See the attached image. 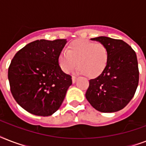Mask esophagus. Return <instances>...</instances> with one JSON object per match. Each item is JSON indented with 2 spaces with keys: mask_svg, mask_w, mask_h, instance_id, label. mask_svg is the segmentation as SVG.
Returning a JSON list of instances; mask_svg holds the SVG:
<instances>
[{
  "mask_svg": "<svg viewBox=\"0 0 146 146\" xmlns=\"http://www.w3.org/2000/svg\"><path fill=\"white\" fill-rule=\"evenodd\" d=\"M76 80H77V77H76V76H72V82H73V83L76 82Z\"/></svg>",
  "mask_w": 146,
  "mask_h": 146,
  "instance_id": "34e87169",
  "label": "esophagus"
}]
</instances>
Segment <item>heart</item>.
Here are the masks:
<instances>
[{"label":"heart","instance_id":"b5f03b06","mask_svg":"<svg viewBox=\"0 0 146 146\" xmlns=\"http://www.w3.org/2000/svg\"><path fill=\"white\" fill-rule=\"evenodd\" d=\"M108 60V49L104 44L84 39L70 42L66 51H61L58 56V64L63 72L70 73L78 66L80 72L89 78L102 74Z\"/></svg>","mask_w":146,"mask_h":146}]
</instances>
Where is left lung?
Wrapping results in <instances>:
<instances>
[{
  "label": "left lung",
  "instance_id": "8db88e82",
  "mask_svg": "<svg viewBox=\"0 0 146 146\" xmlns=\"http://www.w3.org/2000/svg\"><path fill=\"white\" fill-rule=\"evenodd\" d=\"M92 40L107 47L109 60L102 74L89 80L86 98L98 111H120L130 102L138 86L139 73L136 52L123 40L105 36Z\"/></svg>",
  "mask_w": 146,
  "mask_h": 146
}]
</instances>
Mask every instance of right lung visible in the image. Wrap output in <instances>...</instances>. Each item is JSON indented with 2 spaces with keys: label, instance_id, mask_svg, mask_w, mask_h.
<instances>
[{
  "label": "right lung",
  "instance_id": "obj_1",
  "mask_svg": "<svg viewBox=\"0 0 146 146\" xmlns=\"http://www.w3.org/2000/svg\"><path fill=\"white\" fill-rule=\"evenodd\" d=\"M66 39L36 40L15 54L8 68L10 91L16 102L29 113L47 117L56 112L71 85L58 56Z\"/></svg>",
  "mask_w": 146,
  "mask_h": 146
}]
</instances>
